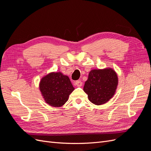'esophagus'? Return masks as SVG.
<instances>
[{
  "label": "esophagus",
  "mask_w": 151,
  "mask_h": 151,
  "mask_svg": "<svg viewBox=\"0 0 151 151\" xmlns=\"http://www.w3.org/2000/svg\"><path fill=\"white\" fill-rule=\"evenodd\" d=\"M74 84L77 86H78V87H81V86H83V83H82L81 81H77L74 83Z\"/></svg>",
  "instance_id": "1"
}]
</instances>
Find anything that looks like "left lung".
<instances>
[{
	"label": "left lung",
	"instance_id": "8db88e82",
	"mask_svg": "<svg viewBox=\"0 0 151 151\" xmlns=\"http://www.w3.org/2000/svg\"><path fill=\"white\" fill-rule=\"evenodd\" d=\"M118 83L116 73L111 68L94 69L90 71L83 89L91 103L101 105L113 96Z\"/></svg>",
	"mask_w": 151,
	"mask_h": 151
}]
</instances>
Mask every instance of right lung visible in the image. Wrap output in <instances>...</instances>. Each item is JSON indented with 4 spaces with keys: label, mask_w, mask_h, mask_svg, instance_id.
Returning <instances> with one entry per match:
<instances>
[{
    "label": "right lung",
    "mask_w": 151,
    "mask_h": 151,
    "mask_svg": "<svg viewBox=\"0 0 151 151\" xmlns=\"http://www.w3.org/2000/svg\"><path fill=\"white\" fill-rule=\"evenodd\" d=\"M40 90L45 102L51 106L60 107L68 101L74 88L68 76L51 72L41 79Z\"/></svg>",
    "instance_id": "add662e5"
}]
</instances>
